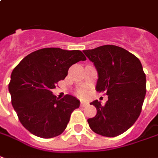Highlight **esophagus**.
I'll list each match as a JSON object with an SVG mask.
<instances>
[{"mask_svg":"<svg viewBox=\"0 0 158 158\" xmlns=\"http://www.w3.org/2000/svg\"><path fill=\"white\" fill-rule=\"evenodd\" d=\"M88 105H89V103H88V102H83V101H81V102H80V106H81V107H83V108H84V107H86V106H88Z\"/></svg>","mask_w":158,"mask_h":158,"instance_id":"esophagus-1","label":"esophagus"}]
</instances>
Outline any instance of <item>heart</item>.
<instances>
[{
  "mask_svg": "<svg viewBox=\"0 0 158 158\" xmlns=\"http://www.w3.org/2000/svg\"><path fill=\"white\" fill-rule=\"evenodd\" d=\"M79 96H81V97L85 96V90H80V91H79Z\"/></svg>",
  "mask_w": 158,
  "mask_h": 158,
  "instance_id": "b5f03b06",
  "label": "heart"
}]
</instances>
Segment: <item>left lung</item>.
I'll return each instance as SVG.
<instances>
[{"instance_id": "left-lung-1", "label": "left lung", "mask_w": 158, "mask_h": 158, "mask_svg": "<svg viewBox=\"0 0 158 158\" xmlns=\"http://www.w3.org/2000/svg\"><path fill=\"white\" fill-rule=\"evenodd\" d=\"M83 52L98 71L96 89L106 92L104 105L95 100L97 114L88 119L99 135L115 137L126 132L140 114L146 93V78L140 60L123 48L103 45Z\"/></svg>"}]
</instances>
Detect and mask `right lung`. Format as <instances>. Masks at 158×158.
<instances>
[{
    "label": "right lung",
    "instance_id": "add662e5",
    "mask_svg": "<svg viewBox=\"0 0 158 158\" xmlns=\"http://www.w3.org/2000/svg\"><path fill=\"white\" fill-rule=\"evenodd\" d=\"M85 60L79 50L45 48L25 56L13 70L8 85L12 105L30 133L44 139L63 133L80 102L71 95L59 100L51 90L72 65Z\"/></svg>",
    "mask_w": 158,
    "mask_h": 158
}]
</instances>
